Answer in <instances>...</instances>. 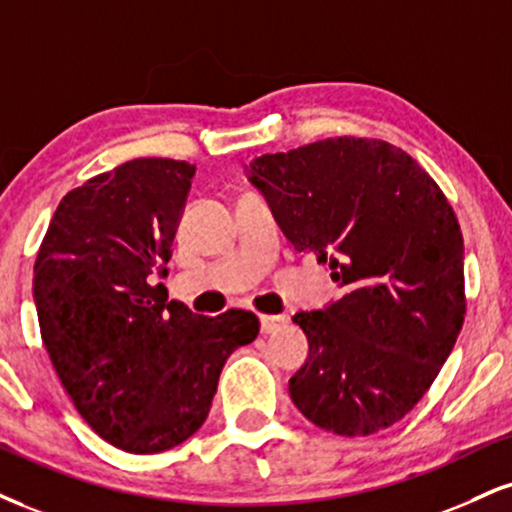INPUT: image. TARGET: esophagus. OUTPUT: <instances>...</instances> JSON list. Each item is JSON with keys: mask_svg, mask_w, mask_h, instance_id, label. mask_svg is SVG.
Masks as SVG:
<instances>
[{"mask_svg": "<svg viewBox=\"0 0 512 512\" xmlns=\"http://www.w3.org/2000/svg\"><path fill=\"white\" fill-rule=\"evenodd\" d=\"M286 322H288V319L283 315H262L260 317V329H262V334H274V331H279Z\"/></svg>", "mask_w": 512, "mask_h": 512, "instance_id": "obj_1", "label": "esophagus"}]
</instances>
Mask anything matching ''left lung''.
I'll use <instances>...</instances> for the list:
<instances>
[{
    "instance_id": "8db88e82",
    "label": "left lung",
    "mask_w": 512,
    "mask_h": 512,
    "mask_svg": "<svg viewBox=\"0 0 512 512\" xmlns=\"http://www.w3.org/2000/svg\"><path fill=\"white\" fill-rule=\"evenodd\" d=\"M245 176L343 288L293 317L310 343L288 381L295 408L341 436L403 420L465 319L463 233L439 186L398 147L348 135L255 157Z\"/></svg>"
}]
</instances>
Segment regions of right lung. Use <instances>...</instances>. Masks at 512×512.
I'll return each instance as SVG.
<instances>
[{
  "label": "right lung",
  "instance_id": "1",
  "mask_svg": "<svg viewBox=\"0 0 512 512\" xmlns=\"http://www.w3.org/2000/svg\"><path fill=\"white\" fill-rule=\"evenodd\" d=\"M195 164L133 159L71 190L33 276L42 341L83 420L126 453H162L207 420L219 374L260 334L252 312L202 317L166 303Z\"/></svg>",
  "mask_w": 512,
  "mask_h": 512
}]
</instances>
